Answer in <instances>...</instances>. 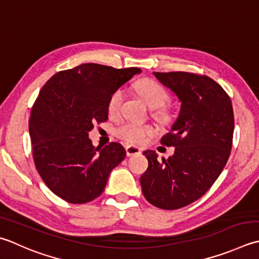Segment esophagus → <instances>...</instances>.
<instances>
[{
    "mask_svg": "<svg viewBox=\"0 0 259 259\" xmlns=\"http://www.w3.org/2000/svg\"><path fill=\"white\" fill-rule=\"evenodd\" d=\"M125 151H126V156L130 157V156H135V155H139L141 154V148L137 146H125Z\"/></svg>",
    "mask_w": 259,
    "mask_h": 259,
    "instance_id": "1",
    "label": "esophagus"
}]
</instances>
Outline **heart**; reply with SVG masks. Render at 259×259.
Returning a JSON list of instances; mask_svg holds the SVG:
<instances>
[{
    "instance_id": "heart-1",
    "label": "heart",
    "mask_w": 259,
    "mask_h": 259,
    "mask_svg": "<svg viewBox=\"0 0 259 259\" xmlns=\"http://www.w3.org/2000/svg\"><path fill=\"white\" fill-rule=\"evenodd\" d=\"M135 88L137 92L143 98L146 104L151 109H159L168 102L169 95L167 91L153 79H141L137 82ZM124 100V92L122 89L115 90L110 96L108 110L110 114H116L122 106ZM156 116L159 119H166L167 113L164 110H157ZM115 134L120 138L128 141L131 144H143L147 140V138L153 134V129L149 125L139 124L135 122H124L120 124L115 129Z\"/></svg>"
}]
</instances>
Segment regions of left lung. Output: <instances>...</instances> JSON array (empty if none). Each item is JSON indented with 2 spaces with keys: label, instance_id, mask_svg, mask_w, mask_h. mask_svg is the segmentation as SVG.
Here are the masks:
<instances>
[{
  "label": "left lung",
  "instance_id": "left-lung-1",
  "mask_svg": "<svg viewBox=\"0 0 259 259\" xmlns=\"http://www.w3.org/2000/svg\"><path fill=\"white\" fill-rule=\"evenodd\" d=\"M181 103L161 144L174 146L165 159L154 150L144 155L148 168L140 177L146 200L164 210L193 203L213 185L229 158L235 121L230 98L207 76L185 72L153 73Z\"/></svg>",
  "mask_w": 259,
  "mask_h": 259
}]
</instances>
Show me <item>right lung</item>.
<instances>
[{"mask_svg": "<svg viewBox=\"0 0 259 259\" xmlns=\"http://www.w3.org/2000/svg\"><path fill=\"white\" fill-rule=\"evenodd\" d=\"M140 72L88 63L57 73L44 85L30 114L29 134L38 173L56 195L83 204L102 194L125 149L118 143L95 148L89 133L94 122L108 120L114 91Z\"/></svg>", "mask_w": 259, "mask_h": 259, "instance_id": "add662e5", "label": "right lung"}]
</instances>
